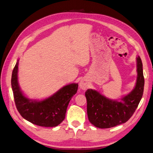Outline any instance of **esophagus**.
Masks as SVG:
<instances>
[{"label":"esophagus","mask_w":153,"mask_h":153,"mask_svg":"<svg viewBox=\"0 0 153 153\" xmlns=\"http://www.w3.org/2000/svg\"><path fill=\"white\" fill-rule=\"evenodd\" d=\"M88 83L85 79H81L79 82V87L82 90H87L88 87Z\"/></svg>","instance_id":"esophagus-1"}]
</instances>
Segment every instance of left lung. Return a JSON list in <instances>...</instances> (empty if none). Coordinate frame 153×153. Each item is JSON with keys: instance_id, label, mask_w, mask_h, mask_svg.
Wrapping results in <instances>:
<instances>
[{"instance_id": "8db88e82", "label": "left lung", "mask_w": 153, "mask_h": 153, "mask_svg": "<svg viewBox=\"0 0 153 153\" xmlns=\"http://www.w3.org/2000/svg\"><path fill=\"white\" fill-rule=\"evenodd\" d=\"M137 61V80L134 88L123 96L121 101L112 100L95 90L85 92L88 120L95 127L107 128L126 122L134 114L142 99L144 88L143 65L138 56Z\"/></svg>"}]
</instances>
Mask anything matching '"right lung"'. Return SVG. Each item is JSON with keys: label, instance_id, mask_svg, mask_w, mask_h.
Instances as JSON below:
<instances>
[{"label": "right lung", "instance_id": "right-lung-1", "mask_svg": "<svg viewBox=\"0 0 153 153\" xmlns=\"http://www.w3.org/2000/svg\"><path fill=\"white\" fill-rule=\"evenodd\" d=\"M18 65L19 59L13 70L11 81L17 111L22 117L33 124L46 127L57 126L65 118L66 108L77 91L78 84L66 85L44 100H30L24 96L19 87Z\"/></svg>", "mask_w": 153, "mask_h": 153}]
</instances>
